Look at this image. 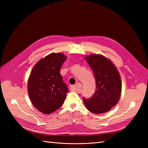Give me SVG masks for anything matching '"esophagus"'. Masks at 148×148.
Returning <instances> with one entry per match:
<instances>
[{
	"label": "esophagus",
	"instance_id": "obj_1",
	"mask_svg": "<svg viewBox=\"0 0 148 148\" xmlns=\"http://www.w3.org/2000/svg\"><path fill=\"white\" fill-rule=\"evenodd\" d=\"M82 87V84L78 83L77 84H76L75 86H73L72 88L75 90V91H76V92H78V93H79L80 92H81V91H80V89H81Z\"/></svg>",
	"mask_w": 148,
	"mask_h": 148
}]
</instances>
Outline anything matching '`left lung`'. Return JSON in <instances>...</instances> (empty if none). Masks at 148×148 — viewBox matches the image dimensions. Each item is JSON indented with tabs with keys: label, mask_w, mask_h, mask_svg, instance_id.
Masks as SVG:
<instances>
[{
	"label": "left lung",
	"mask_w": 148,
	"mask_h": 148,
	"mask_svg": "<svg viewBox=\"0 0 148 148\" xmlns=\"http://www.w3.org/2000/svg\"><path fill=\"white\" fill-rule=\"evenodd\" d=\"M96 79L95 94L89 99L83 97L85 106L95 114L107 112L117 104L122 92V81L118 70L109 59L100 54L85 57Z\"/></svg>",
	"instance_id": "obj_1"
}]
</instances>
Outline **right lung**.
<instances>
[{
    "label": "right lung",
    "mask_w": 148,
    "mask_h": 148,
    "mask_svg": "<svg viewBox=\"0 0 148 148\" xmlns=\"http://www.w3.org/2000/svg\"><path fill=\"white\" fill-rule=\"evenodd\" d=\"M66 57L62 53H52L38 61L28 82V91L33 105L39 112L49 114L63 104L69 88L60 73Z\"/></svg>",
    "instance_id": "right-lung-1"
}]
</instances>
